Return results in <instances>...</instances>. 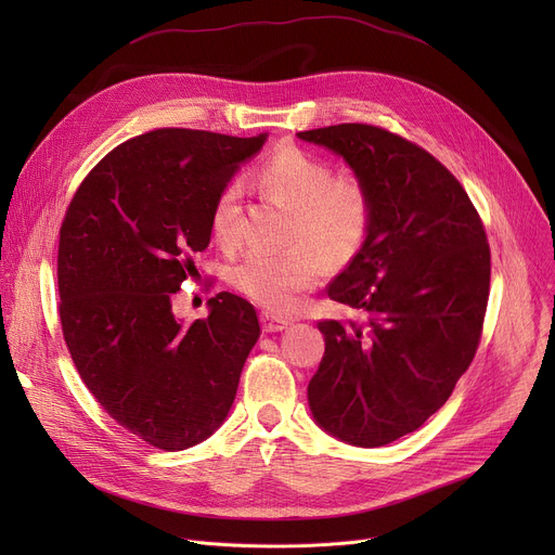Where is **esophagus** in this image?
<instances>
[{"label":"esophagus","mask_w":555,"mask_h":555,"mask_svg":"<svg viewBox=\"0 0 555 555\" xmlns=\"http://www.w3.org/2000/svg\"><path fill=\"white\" fill-rule=\"evenodd\" d=\"M260 324H262V331H266V333H281V331H285L289 326L287 319L276 317L272 312H262L260 314Z\"/></svg>","instance_id":"34e87169"}]
</instances>
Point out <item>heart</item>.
<instances>
[{
  "label": "heart",
  "mask_w": 555,
  "mask_h": 555,
  "mask_svg": "<svg viewBox=\"0 0 555 555\" xmlns=\"http://www.w3.org/2000/svg\"><path fill=\"white\" fill-rule=\"evenodd\" d=\"M254 182L287 204L293 211L289 241L301 243L283 251H247L233 262L229 279L256 304L285 312L324 274V260L339 266L360 249L371 227V197L358 178H333L328 162L297 145H281L258 166ZM241 218V186L227 184L209 216L211 236L220 247L238 245Z\"/></svg>",
  "instance_id": "obj_1"
}]
</instances>
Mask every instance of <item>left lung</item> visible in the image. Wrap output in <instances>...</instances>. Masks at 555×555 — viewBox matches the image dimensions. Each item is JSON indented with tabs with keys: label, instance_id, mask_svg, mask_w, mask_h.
<instances>
[{
	"label": "left lung",
	"instance_id": "1",
	"mask_svg": "<svg viewBox=\"0 0 555 555\" xmlns=\"http://www.w3.org/2000/svg\"><path fill=\"white\" fill-rule=\"evenodd\" d=\"M297 137L341 157L371 197L366 238L328 287L362 322H319L326 353L308 404L335 439L380 448L439 412L475 358L486 231L454 175L416 143L364 124Z\"/></svg>",
	"mask_w": 555,
	"mask_h": 555
}]
</instances>
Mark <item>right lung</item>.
<instances>
[{
    "label": "right lung",
    "instance_id": "right-lung-1",
    "mask_svg": "<svg viewBox=\"0 0 555 555\" xmlns=\"http://www.w3.org/2000/svg\"><path fill=\"white\" fill-rule=\"evenodd\" d=\"M268 141L162 128L105 155L61 227L57 289L72 360L128 431L159 450L202 443L224 423L260 326L220 293L184 324L170 297L211 241L218 193Z\"/></svg>",
    "mask_w": 555,
    "mask_h": 555
}]
</instances>
